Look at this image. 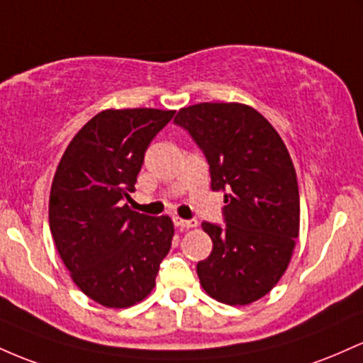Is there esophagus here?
I'll use <instances>...</instances> for the list:
<instances>
[{"mask_svg": "<svg viewBox=\"0 0 363 363\" xmlns=\"http://www.w3.org/2000/svg\"><path fill=\"white\" fill-rule=\"evenodd\" d=\"M173 223L174 226L180 228V230H190V228H195L197 226V221L195 219H182V218H173Z\"/></svg>", "mask_w": 363, "mask_h": 363, "instance_id": "esophagus-1", "label": "esophagus"}]
</instances>
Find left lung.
<instances>
[{
  "instance_id": "left-lung-1",
  "label": "left lung",
  "mask_w": 363,
  "mask_h": 363,
  "mask_svg": "<svg viewBox=\"0 0 363 363\" xmlns=\"http://www.w3.org/2000/svg\"><path fill=\"white\" fill-rule=\"evenodd\" d=\"M174 121L190 132L225 192L226 226L202 223L213 252L197 264L201 286L226 305L266 296L290 266L300 231L295 166L274 127L242 103H199Z\"/></svg>"
}]
</instances>
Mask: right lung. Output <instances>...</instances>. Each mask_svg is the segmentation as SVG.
Returning <instances> with one entry per match:
<instances>
[{
	"label": "right lung",
	"instance_id": "add662e5",
	"mask_svg": "<svg viewBox=\"0 0 363 363\" xmlns=\"http://www.w3.org/2000/svg\"><path fill=\"white\" fill-rule=\"evenodd\" d=\"M174 109H104L72 138L58 162L50 194V230L80 291L108 308L147 298L168 255L169 216L132 211L144 154Z\"/></svg>",
	"mask_w": 363,
	"mask_h": 363
}]
</instances>
